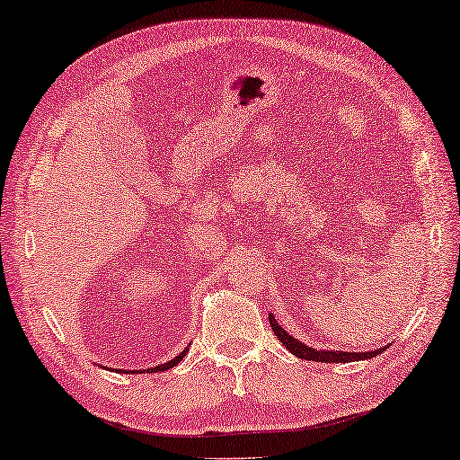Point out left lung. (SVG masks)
Segmentation results:
<instances>
[{
  "label": "left lung",
  "mask_w": 460,
  "mask_h": 460,
  "mask_svg": "<svg viewBox=\"0 0 460 460\" xmlns=\"http://www.w3.org/2000/svg\"><path fill=\"white\" fill-rule=\"evenodd\" d=\"M270 327H272V332L276 333V338H279L284 348L290 349V354H295L296 358H303V360H313V362H352V360H364V358H375L376 354H381L387 349L385 348H378L373 349V352H341V349H315L307 344H303V341H298L295 335H288L287 330H282V327L276 323V319L272 313H270Z\"/></svg>",
  "instance_id": "left-lung-1"
}]
</instances>
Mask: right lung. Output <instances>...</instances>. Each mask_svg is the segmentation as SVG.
<instances>
[{
    "mask_svg": "<svg viewBox=\"0 0 460 460\" xmlns=\"http://www.w3.org/2000/svg\"><path fill=\"white\" fill-rule=\"evenodd\" d=\"M184 356H186V349H181V354H178L176 358L170 360V362H165V364H159V367L149 368V373H159V370H170V368L176 367V364H178L181 358H184ZM127 373H128V370H127ZM138 373H143V370H138Z\"/></svg>",
    "mask_w": 460,
    "mask_h": 460,
    "instance_id": "1",
    "label": "right lung"
}]
</instances>
